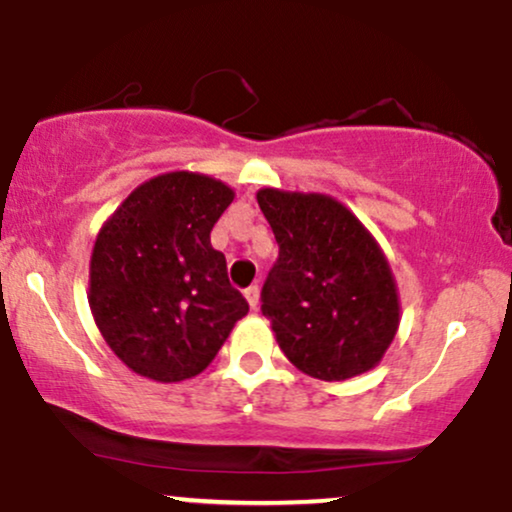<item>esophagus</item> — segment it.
Segmentation results:
<instances>
[{"label": "esophagus", "instance_id": "obj_1", "mask_svg": "<svg viewBox=\"0 0 512 512\" xmlns=\"http://www.w3.org/2000/svg\"><path fill=\"white\" fill-rule=\"evenodd\" d=\"M245 298H248L250 308L257 310V305H260V286H250V289H245Z\"/></svg>", "mask_w": 512, "mask_h": 512}]
</instances>
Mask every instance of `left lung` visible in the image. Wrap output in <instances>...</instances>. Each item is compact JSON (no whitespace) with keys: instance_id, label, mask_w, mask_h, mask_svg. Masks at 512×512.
Listing matches in <instances>:
<instances>
[{"instance_id":"obj_1","label":"left lung","mask_w":512,"mask_h":512,"mask_svg":"<svg viewBox=\"0 0 512 512\" xmlns=\"http://www.w3.org/2000/svg\"><path fill=\"white\" fill-rule=\"evenodd\" d=\"M279 257L262 286L286 358L317 380L375 368L399 327V296L387 257L337 199L264 187L257 192Z\"/></svg>"}]
</instances>
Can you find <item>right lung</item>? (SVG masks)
Returning <instances> with one entry per match:
<instances>
[{"instance_id": "right-lung-1", "label": "right lung", "mask_w": 512, "mask_h": 512, "mask_svg": "<svg viewBox=\"0 0 512 512\" xmlns=\"http://www.w3.org/2000/svg\"><path fill=\"white\" fill-rule=\"evenodd\" d=\"M236 192L175 170L146 180L103 223L91 255L88 305L103 339L156 383L195 378L214 361L248 301L228 281L211 228Z\"/></svg>"}]
</instances>
